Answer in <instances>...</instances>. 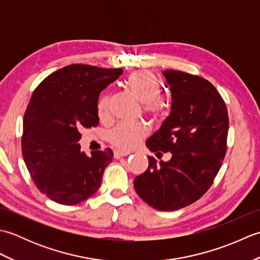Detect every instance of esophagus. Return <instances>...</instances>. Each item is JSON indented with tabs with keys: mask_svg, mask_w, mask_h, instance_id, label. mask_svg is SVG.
<instances>
[{
	"mask_svg": "<svg viewBox=\"0 0 260 260\" xmlns=\"http://www.w3.org/2000/svg\"><path fill=\"white\" fill-rule=\"evenodd\" d=\"M128 154H129V152H125V151H120V150H115L114 156H115V158H119L121 156L128 155Z\"/></svg>",
	"mask_w": 260,
	"mask_h": 260,
	"instance_id": "esophagus-1",
	"label": "esophagus"
}]
</instances>
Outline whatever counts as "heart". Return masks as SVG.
<instances>
[{
  "label": "heart",
  "mask_w": 260,
  "mask_h": 260,
  "mask_svg": "<svg viewBox=\"0 0 260 260\" xmlns=\"http://www.w3.org/2000/svg\"><path fill=\"white\" fill-rule=\"evenodd\" d=\"M128 90L143 104L147 114L157 116L162 109V103L158 99L159 84L155 76L148 71H136L126 80ZM109 109V96L103 93L98 102V114L101 117L106 116ZM147 134L146 126L141 121H120L109 132L108 140L116 147L129 151L137 146Z\"/></svg>",
  "instance_id": "obj_1"
}]
</instances>
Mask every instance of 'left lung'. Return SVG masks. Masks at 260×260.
<instances>
[{
  "instance_id": "1",
  "label": "left lung",
  "mask_w": 260,
  "mask_h": 260,
  "mask_svg": "<svg viewBox=\"0 0 260 260\" xmlns=\"http://www.w3.org/2000/svg\"><path fill=\"white\" fill-rule=\"evenodd\" d=\"M163 76L172 97L171 113L146 146L172 157L157 164L147 156L148 168L134 179V187L148 206L174 211L199 200L211 186L227 151L229 118L211 82L172 69Z\"/></svg>"
}]
</instances>
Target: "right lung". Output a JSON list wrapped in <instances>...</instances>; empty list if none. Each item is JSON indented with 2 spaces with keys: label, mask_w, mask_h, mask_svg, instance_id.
Wrapping results in <instances>:
<instances>
[{
  "label": "right lung",
  "mask_w": 260,
  "mask_h": 260,
  "mask_svg": "<svg viewBox=\"0 0 260 260\" xmlns=\"http://www.w3.org/2000/svg\"><path fill=\"white\" fill-rule=\"evenodd\" d=\"M123 74L88 64H70L33 91L23 117L22 155L37 187L54 202L73 206L102 184L114 153L80 150V131L99 124L98 98Z\"/></svg>",
  "instance_id": "1"
}]
</instances>
